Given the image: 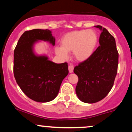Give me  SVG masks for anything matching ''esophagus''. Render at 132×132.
Masks as SVG:
<instances>
[{"label":"esophagus","instance_id":"obj_1","mask_svg":"<svg viewBox=\"0 0 132 132\" xmlns=\"http://www.w3.org/2000/svg\"><path fill=\"white\" fill-rule=\"evenodd\" d=\"M68 69H69V72L70 73H72L74 70V66L72 64H70L69 66V67H68Z\"/></svg>","mask_w":132,"mask_h":132}]
</instances>
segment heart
Masks as SVG:
<instances>
[{
    "instance_id": "heart-1",
    "label": "heart",
    "mask_w": 132,
    "mask_h": 132,
    "mask_svg": "<svg viewBox=\"0 0 132 132\" xmlns=\"http://www.w3.org/2000/svg\"><path fill=\"white\" fill-rule=\"evenodd\" d=\"M98 42L97 34L94 30H76L66 33L62 37L61 47H56L55 52L62 58L67 59L68 53L73 51L76 60L83 62L92 56Z\"/></svg>"
}]
</instances>
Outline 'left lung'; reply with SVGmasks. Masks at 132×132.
Returning a JSON list of instances; mask_svg holds the SVG:
<instances>
[{"mask_svg":"<svg viewBox=\"0 0 132 132\" xmlns=\"http://www.w3.org/2000/svg\"><path fill=\"white\" fill-rule=\"evenodd\" d=\"M99 46L90 58L74 69L79 80L76 92L82 102L95 103L104 99L113 87L117 72L119 53L114 37L101 25Z\"/></svg>","mask_w":132,"mask_h":132,"instance_id":"left-lung-1","label":"left lung"}]
</instances>
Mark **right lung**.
Instances as JSON below:
<instances>
[{"label":"right lung","mask_w":132,"mask_h":132,"mask_svg":"<svg viewBox=\"0 0 132 132\" xmlns=\"http://www.w3.org/2000/svg\"><path fill=\"white\" fill-rule=\"evenodd\" d=\"M38 41L55 44L50 30L33 29L21 36L13 53V74L16 83L30 99L38 102L53 101L62 81L68 75L67 63L57 64L45 55H36L34 45Z\"/></svg>","instance_id":"add662e5"}]
</instances>
